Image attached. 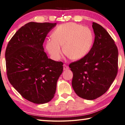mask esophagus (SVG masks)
I'll return each instance as SVG.
<instances>
[{
  "label": "esophagus",
  "mask_w": 125,
  "mask_h": 125,
  "mask_svg": "<svg viewBox=\"0 0 125 125\" xmlns=\"http://www.w3.org/2000/svg\"><path fill=\"white\" fill-rule=\"evenodd\" d=\"M69 69V67L66 64H63V70H67Z\"/></svg>",
  "instance_id": "obj_1"
}]
</instances>
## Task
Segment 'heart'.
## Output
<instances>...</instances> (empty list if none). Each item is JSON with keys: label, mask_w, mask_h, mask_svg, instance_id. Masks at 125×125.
Listing matches in <instances>:
<instances>
[{"label": "heart", "mask_w": 125, "mask_h": 125, "mask_svg": "<svg viewBox=\"0 0 125 125\" xmlns=\"http://www.w3.org/2000/svg\"><path fill=\"white\" fill-rule=\"evenodd\" d=\"M52 37L47 41L46 48L55 61L62 55L61 45H63V52L68 58L78 60L90 52L94 42V35L90 28L72 22L57 27Z\"/></svg>", "instance_id": "heart-1"}]
</instances>
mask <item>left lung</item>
<instances>
[{"label": "left lung", "mask_w": 125, "mask_h": 125, "mask_svg": "<svg viewBox=\"0 0 125 125\" xmlns=\"http://www.w3.org/2000/svg\"><path fill=\"white\" fill-rule=\"evenodd\" d=\"M95 35L92 48L80 60L69 65L73 72L72 87L80 97L93 100L107 92L118 72V49L101 25L93 22Z\"/></svg>", "instance_id": "obj_1"}]
</instances>
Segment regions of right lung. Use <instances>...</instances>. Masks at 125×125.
<instances>
[{
	"mask_svg": "<svg viewBox=\"0 0 125 125\" xmlns=\"http://www.w3.org/2000/svg\"><path fill=\"white\" fill-rule=\"evenodd\" d=\"M56 24L28 23L15 33L6 48L9 82L23 98L34 104H45L54 97L63 72V62L48 58L43 46L47 35Z\"/></svg>",
	"mask_w": 125,
	"mask_h": 125,
	"instance_id": "obj_1",
	"label": "right lung"
}]
</instances>
